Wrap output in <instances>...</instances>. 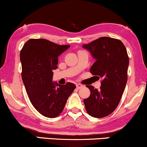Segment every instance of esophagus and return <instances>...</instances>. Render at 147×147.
I'll list each match as a JSON object with an SVG mask.
<instances>
[{"instance_id":"34e87169","label":"esophagus","mask_w":147,"mask_h":147,"mask_svg":"<svg viewBox=\"0 0 147 147\" xmlns=\"http://www.w3.org/2000/svg\"><path fill=\"white\" fill-rule=\"evenodd\" d=\"M76 87H77V89H80L83 87V85H82V84H76Z\"/></svg>"}]
</instances>
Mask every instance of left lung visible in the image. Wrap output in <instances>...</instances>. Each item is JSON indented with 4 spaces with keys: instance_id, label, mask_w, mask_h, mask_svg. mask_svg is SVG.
<instances>
[{
    "instance_id": "1",
    "label": "left lung",
    "mask_w": 147,
    "mask_h": 147,
    "mask_svg": "<svg viewBox=\"0 0 147 147\" xmlns=\"http://www.w3.org/2000/svg\"><path fill=\"white\" fill-rule=\"evenodd\" d=\"M83 48L96 60L90 72L102 79L99 90L86 86L90 95L84 99L86 110L92 117H104L115 110L125 88L129 63L127 51L120 40L106 36L84 44Z\"/></svg>"
}]
</instances>
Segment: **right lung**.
<instances>
[{"mask_svg": "<svg viewBox=\"0 0 147 147\" xmlns=\"http://www.w3.org/2000/svg\"><path fill=\"white\" fill-rule=\"evenodd\" d=\"M69 47L43 38H31L21 50V77L25 90L35 109L45 117L59 115L76 88L70 82L65 85L52 82V70L57 68L58 57Z\"/></svg>", "mask_w": 147, "mask_h": 147, "instance_id": "1", "label": "right lung"}]
</instances>
